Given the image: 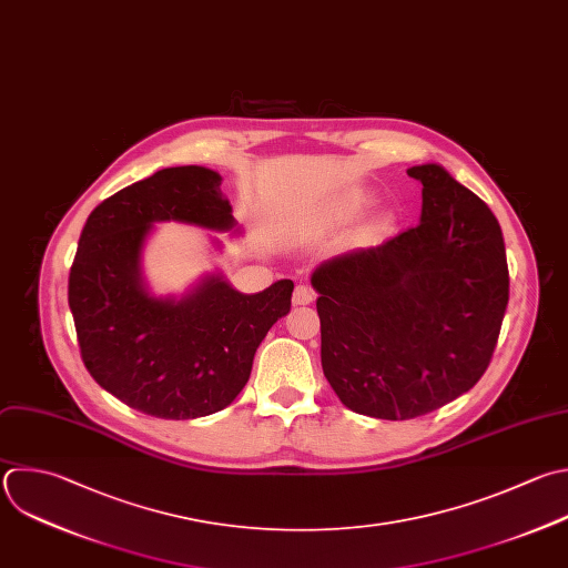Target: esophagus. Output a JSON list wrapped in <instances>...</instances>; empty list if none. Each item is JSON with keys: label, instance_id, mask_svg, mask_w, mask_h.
Returning a JSON list of instances; mask_svg holds the SVG:
<instances>
[{"label": "esophagus", "instance_id": "obj_1", "mask_svg": "<svg viewBox=\"0 0 568 568\" xmlns=\"http://www.w3.org/2000/svg\"><path fill=\"white\" fill-rule=\"evenodd\" d=\"M315 300V293L306 286V284H297L295 286V293H293V304L295 306H306Z\"/></svg>", "mask_w": 568, "mask_h": 568}]
</instances>
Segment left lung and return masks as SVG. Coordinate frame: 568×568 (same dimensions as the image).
Masks as SVG:
<instances>
[{
    "label": "left lung",
    "mask_w": 568,
    "mask_h": 568,
    "mask_svg": "<svg viewBox=\"0 0 568 568\" xmlns=\"http://www.w3.org/2000/svg\"><path fill=\"white\" fill-rule=\"evenodd\" d=\"M408 175L422 182L419 224L311 277L324 375L342 404L379 419H413L473 388L508 304L490 209L437 164Z\"/></svg>",
    "instance_id": "obj_1"
}]
</instances>
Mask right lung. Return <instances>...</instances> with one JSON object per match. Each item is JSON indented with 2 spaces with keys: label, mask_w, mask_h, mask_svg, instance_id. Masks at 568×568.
<instances>
[{
  "label": "right lung",
  "mask_w": 568,
  "mask_h": 568,
  "mask_svg": "<svg viewBox=\"0 0 568 568\" xmlns=\"http://www.w3.org/2000/svg\"><path fill=\"white\" fill-rule=\"evenodd\" d=\"M220 184L215 171L178 166L118 191L89 215L71 266L69 306L84 366L153 417L193 419L229 406L248 382L260 342L291 311V280L244 295L209 277L180 302L142 288L140 251L153 222L233 229Z\"/></svg>",
  "instance_id": "1"
}]
</instances>
